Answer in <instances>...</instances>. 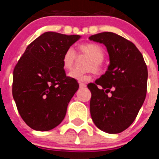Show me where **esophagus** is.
I'll use <instances>...</instances> for the list:
<instances>
[{"label": "esophagus", "mask_w": 159, "mask_h": 159, "mask_svg": "<svg viewBox=\"0 0 159 159\" xmlns=\"http://www.w3.org/2000/svg\"><path fill=\"white\" fill-rule=\"evenodd\" d=\"M86 87H87V85L84 84V83H82V82L80 83V88H86Z\"/></svg>", "instance_id": "obj_1"}]
</instances>
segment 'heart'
I'll return each mask as SVG.
<instances>
[{"label": "heart", "instance_id": "obj_1", "mask_svg": "<svg viewBox=\"0 0 159 159\" xmlns=\"http://www.w3.org/2000/svg\"><path fill=\"white\" fill-rule=\"evenodd\" d=\"M78 52L84 54L89 57L88 67L92 68L95 73H99L102 70V60L104 58L103 49L97 43H84L78 46ZM75 60V52L72 48L66 49L62 57V66L64 70H70L72 68ZM91 72H80L78 71H72L69 73V76L79 81H88L91 80Z\"/></svg>", "mask_w": 159, "mask_h": 159}]
</instances>
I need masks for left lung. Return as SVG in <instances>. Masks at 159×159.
<instances>
[{"label": "left lung", "mask_w": 159, "mask_h": 159, "mask_svg": "<svg viewBox=\"0 0 159 159\" xmlns=\"http://www.w3.org/2000/svg\"><path fill=\"white\" fill-rule=\"evenodd\" d=\"M89 40L103 43L110 57L104 75L88 85L91 116L101 130L118 134L132 124L145 100L147 64L134 43L116 33L101 32Z\"/></svg>", "instance_id": "obj_1"}]
</instances>
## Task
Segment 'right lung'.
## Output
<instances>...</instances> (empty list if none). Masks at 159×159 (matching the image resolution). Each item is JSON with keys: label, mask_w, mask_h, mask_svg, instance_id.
<instances>
[{"label": "right lung", "mask_w": 159, "mask_h": 159, "mask_svg": "<svg viewBox=\"0 0 159 159\" xmlns=\"http://www.w3.org/2000/svg\"><path fill=\"white\" fill-rule=\"evenodd\" d=\"M80 38L44 32L28 46L14 67L12 96L20 117L33 130H52L65 117L79 84L66 75L62 57Z\"/></svg>", "instance_id": "1"}]
</instances>
